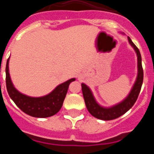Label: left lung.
Here are the masks:
<instances>
[{"mask_svg":"<svg viewBox=\"0 0 154 154\" xmlns=\"http://www.w3.org/2000/svg\"><path fill=\"white\" fill-rule=\"evenodd\" d=\"M128 40L130 44L135 49L137 54V59H138V75H137V81L133 85V89L130 92V95L127 96L124 101L119 104L114 106L112 108H103L100 106L96 102L92 96L90 89L88 88L85 84H82V91L83 94L84 100H85V106L90 114L94 117L103 120H112L119 117L124 113H126L128 110L133 106L137 101L139 94L141 90L143 81V70L142 67V58H141L140 52L139 51L138 48L134 45L130 37H128Z\"/></svg>","mask_w":154,"mask_h":154,"instance_id":"left-lung-1","label":"left lung"}]
</instances>
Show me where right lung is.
Masks as SVG:
<instances>
[{
	"mask_svg": "<svg viewBox=\"0 0 154 154\" xmlns=\"http://www.w3.org/2000/svg\"><path fill=\"white\" fill-rule=\"evenodd\" d=\"M8 62L9 58L7 61L5 69L7 90L11 99L20 109L31 116L38 118L49 117L56 114L61 109L69 84L75 81V79H71L60 84L47 96L39 98L29 97L20 93L14 87L8 71Z\"/></svg>",
	"mask_w": 154,
	"mask_h": 154,
	"instance_id": "1",
	"label": "right lung"
}]
</instances>
